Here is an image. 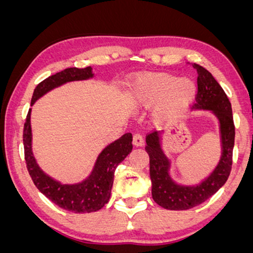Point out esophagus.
<instances>
[{
    "label": "esophagus",
    "instance_id": "34e87169",
    "mask_svg": "<svg viewBox=\"0 0 253 253\" xmlns=\"http://www.w3.org/2000/svg\"><path fill=\"white\" fill-rule=\"evenodd\" d=\"M144 137L141 136L140 133H136L133 136V145L134 146H137V147H140V146H143L144 145Z\"/></svg>",
    "mask_w": 253,
    "mask_h": 253
}]
</instances>
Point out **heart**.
<instances>
[{"label":"heart","instance_id":"1","mask_svg":"<svg viewBox=\"0 0 253 253\" xmlns=\"http://www.w3.org/2000/svg\"><path fill=\"white\" fill-rule=\"evenodd\" d=\"M197 87L192 79L166 72L148 74L138 78L132 87L134 101L144 107L159 103L154 110L158 123L171 122L178 119L191 105Z\"/></svg>","mask_w":253,"mask_h":253}]
</instances>
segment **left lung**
I'll use <instances>...</instances> for the list:
<instances>
[{"instance_id":"obj_1","label":"left lung","mask_w":253,"mask_h":253,"mask_svg":"<svg viewBox=\"0 0 253 253\" xmlns=\"http://www.w3.org/2000/svg\"><path fill=\"white\" fill-rule=\"evenodd\" d=\"M193 68L198 72V92L193 109L209 110L216 117L220 130L221 155L215 168L203 181L197 184H179L170 175L171 161L162 148V132L154 131L148 134L145 150L150 155L152 197L158 205L171 211L192 209L212 197L227 182L233 165L235 126L231 103L210 71L196 63Z\"/></svg>"}]
</instances>
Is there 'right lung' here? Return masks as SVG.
<instances>
[{
    "label": "right lung",
    "mask_w": 253,
    "mask_h": 253,
    "mask_svg": "<svg viewBox=\"0 0 253 253\" xmlns=\"http://www.w3.org/2000/svg\"><path fill=\"white\" fill-rule=\"evenodd\" d=\"M94 77L93 69L68 68L57 72L38 84L34 89L31 106L38 99L51 89L60 87L69 82L87 81ZM31 109L24 124V150L27 170L32 181L41 193L48 199L60 206L61 209L74 213H91L101 210L108 203L112 192L114 172L117 166L132 151V134L124 133L119 139L113 141L103 148L96 158L91 174L78 183L63 184L57 179L46 174L34 158L32 151V129H31Z\"/></svg>",
    "instance_id": "1"
}]
</instances>
